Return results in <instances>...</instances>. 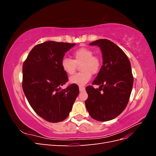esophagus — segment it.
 Returning <instances> with one entry per match:
<instances>
[{"label": "esophagus", "instance_id": "34e87169", "mask_svg": "<svg viewBox=\"0 0 156 156\" xmlns=\"http://www.w3.org/2000/svg\"><path fill=\"white\" fill-rule=\"evenodd\" d=\"M84 90H85V88H84V87H79L80 92H83V91Z\"/></svg>", "mask_w": 156, "mask_h": 156}]
</instances>
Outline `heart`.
<instances>
[{
    "mask_svg": "<svg viewBox=\"0 0 156 156\" xmlns=\"http://www.w3.org/2000/svg\"><path fill=\"white\" fill-rule=\"evenodd\" d=\"M73 60L64 58L61 62V67L64 72L68 75H73L80 66L81 72L73 75L69 78L72 84L83 87L90 80L92 74L98 73L101 69L102 59L100 56L94 55L92 49L88 48H80L73 51Z\"/></svg>",
    "mask_w": 156,
    "mask_h": 156,
    "instance_id": "obj_1",
    "label": "heart"
}]
</instances>
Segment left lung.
Here are the masks:
<instances>
[{"mask_svg":"<svg viewBox=\"0 0 156 156\" xmlns=\"http://www.w3.org/2000/svg\"><path fill=\"white\" fill-rule=\"evenodd\" d=\"M100 48L103 65L92 84L86 88V108L92 119L105 122L120 115L128 103L133 77L128 57L119 46L107 39L90 44Z\"/></svg>","mask_w":156,"mask_h":156,"instance_id":"8db88e82","label":"left lung"}]
</instances>
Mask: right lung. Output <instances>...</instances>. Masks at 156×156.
Segmentation results:
<instances>
[{
    "instance_id": "right-lung-1",
    "label": "right lung",
    "mask_w": 156,
    "mask_h": 156,
    "mask_svg": "<svg viewBox=\"0 0 156 156\" xmlns=\"http://www.w3.org/2000/svg\"><path fill=\"white\" fill-rule=\"evenodd\" d=\"M75 44L48 41L30 51L23 65L22 87L28 101L37 115L49 122L68 116L79 93L72 84L61 89L68 77L61 67L66 52Z\"/></svg>"
}]
</instances>
